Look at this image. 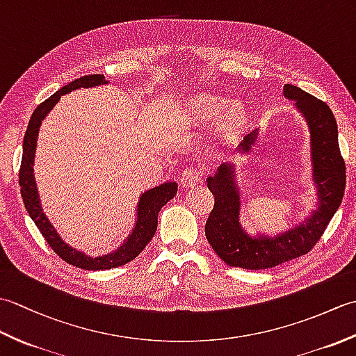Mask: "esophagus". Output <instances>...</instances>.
<instances>
[{"mask_svg":"<svg viewBox=\"0 0 356 356\" xmlns=\"http://www.w3.org/2000/svg\"><path fill=\"white\" fill-rule=\"evenodd\" d=\"M202 182V171L199 168H195V166H190V168H186L182 176H180V184L185 188H193L197 184Z\"/></svg>","mask_w":356,"mask_h":356,"instance_id":"esophagus-1","label":"esophagus"}]
</instances>
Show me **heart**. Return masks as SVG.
Masks as SVG:
<instances>
[{"mask_svg":"<svg viewBox=\"0 0 356 356\" xmlns=\"http://www.w3.org/2000/svg\"><path fill=\"white\" fill-rule=\"evenodd\" d=\"M226 107V101L222 97L213 95H199L193 97L188 102V113L195 120V122H209L222 115V111ZM245 122V111L243 108L234 107L226 110L220 119V130L226 134L236 133L241 124Z\"/></svg>","mask_w":356,"mask_h":356,"instance_id":"1","label":"heart"}]
</instances>
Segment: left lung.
<instances>
[{
  "instance_id": "8db88e82",
  "label": "left lung",
  "mask_w": 356,
  "mask_h": 356,
  "mask_svg": "<svg viewBox=\"0 0 356 356\" xmlns=\"http://www.w3.org/2000/svg\"><path fill=\"white\" fill-rule=\"evenodd\" d=\"M283 95L295 102L311 131L312 180L316 186V209L303 223L266 237H251L240 225V194L234 179V166L222 163L208 188L214 194V208L205 225V236L216 254L229 266L259 270L278 266L307 254L323 236L324 229L341 205L346 188V165L338 145V127L326 102L305 90L284 84ZM259 130L240 143L241 153H249Z\"/></svg>"
}]
</instances>
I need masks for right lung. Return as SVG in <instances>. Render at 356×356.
Here are the masks:
<instances>
[{
    "label": "right lung",
    "mask_w": 356,
    "mask_h": 356,
    "mask_svg": "<svg viewBox=\"0 0 356 356\" xmlns=\"http://www.w3.org/2000/svg\"><path fill=\"white\" fill-rule=\"evenodd\" d=\"M108 81H105L104 74H87L79 79L72 81L61 90H58L55 95H51L49 99H45L33 111L32 118L29 120L27 131L24 134V142H22V161L19 168V186H21V195L24 200V207L30 218L35 222L38 229L41 231L42 237L47 240V243L51 246L64 261L73 266L87 269V270H102V269H111L122 266V264L131 261L136 259L145 248L149 240L154 237L157 229V216L159 211L166 205L174 195L177 194V184L176 182H166L159 186L151 188L140 195V200L138 203V220H136L134 228L130 236L124 241L122 246H119L116 251H113L107 255L102 257H90L84 252L78 251L69 246L65 241L59 237L56 229L53 228L50 220L45 217L44 211L41 208L40 194L36 190V182L33 176V161H35V151H36V140L38 133H40V127L42 124L44 118L49 115V111L55 107V105L61 99V96L70 93L72 90L76 88H90L96 86H104Z\"/></svg>",
    "instance_id": "obj_1"
}]
</instances>
